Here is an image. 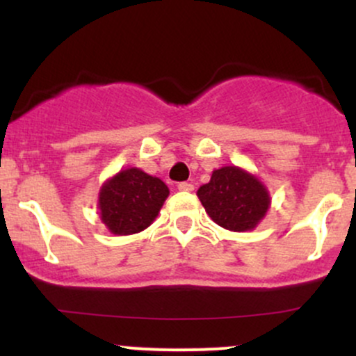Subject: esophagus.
I'll return each mask as SVG.
<instances>
[{
  "instance_id": "obj_1",
  "label": "esophagus",
  "mask_w": 356,
  "mask_h": 356,
  "mask_svg": "<svg viewBox=\"0 0 356 356\" xmlns=\"http://www.w3.org/2000/svg\"><path fill=\"white\" fill-rule=\"evenodd\" d=\"M177 189L182 191V192H192V191H194V186H192V184H189V182H181L177 186Z\"/></svg>"
}]
</instances>
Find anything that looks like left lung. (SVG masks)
<instances>
[{"mask_svg":"<svg viewBox=\"0 0 356 356\" xmlns=\"http://www.w3.org/2000/svg\"><path fill=\"white\" fill-rule=\"evenodd\" d=\"M197 197L218 226L234 232L254 229L271 206L268 187L238 165L216 169L211 181L199 187Z\"/></svg>","mask_w":356,"mask_h":356,"instance_id":"8db88e82","label":"left lung"}]
</instances>
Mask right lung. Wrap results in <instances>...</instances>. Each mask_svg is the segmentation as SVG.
<instances>
[{
    "label": "right lung",
    "instance_id": "obj_1",
    "mask_svg": "<svg viewBox=\"0 0 356 356\" xmlns=\"http://www.w3.org/2000/svg\"><path fill=\"white\" fill-rule=\"evenodd\" d=\"M169 197V187L138 167L122 169L102 184L99 218L115 236H130L147 229Z\"/></svg>",
    "mask_w": 356,
    "mask_h": 356
}]
</instances>
